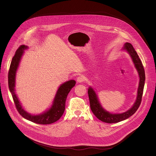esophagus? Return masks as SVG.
I'll list each match as a JSON object with an SVG mask.
<instances>
[{
    "instance_id": "34e87169",
    "label": "esophagus",
    "mask_w": 156,
    "mask_h": 156,
    "mask_svg": "<svg viewBox=\"0 0 156 156\" xmlns=\"http://www.w3.org/2000/svg\"><path fill=\"white\" fill-rule=\"evenodd\" d=\"M76 81L78 83H83L84 81V78L83 76H80L77 78L76 79Z\"/></svg>"
}]
</instances>
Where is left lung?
Instances as JSON below:
<instances>
[{
	"label": "left lung",
	"instance_id": "left-lung-1",
	"mask_svg": "<svg viewBox=\"0 0 156 156\" xmlns=\"http://www.w3.org/2000/svg\"><path fill=\"white\" fill-rule=\"evenodd\" d=\"M122 50L126 51L129 55L139 77L136 100L132 107L128 110L121 113H111L103 108L100 101H99L97 93L93 88L90 87L88 89L90 108L92 112L98 119L106 123H116L131 117L139 108L141 100H142L146 79L145 72L142 62H141L137 52L131 44L127 43V42L124 45Z\"/></svg>",
	"mask_w": 156,
	"mask_h": 156
}]
</instances>
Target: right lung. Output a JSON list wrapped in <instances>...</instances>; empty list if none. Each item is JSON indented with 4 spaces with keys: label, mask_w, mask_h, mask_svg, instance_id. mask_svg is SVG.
<instances>
[{
    "label": "right lung",
    "mask_w": 156,
    "mask_h": 156,
    "mask_svg": "<svg viewBox=\"0 0 156 156\" xmlns=\"http://www.w3.org/2000/svg\"><path fill=\"white\" fill-rule=\"evenodd\" d=\"M28 48V46L21 45L17 50L15 55L12 58L8 75L9 90L12 94L16 108L22 117L37 124H50L57 121L63 115L65 109V102L67 96L71 90L75 87L76 81L74 80H71L60 84L56 91L51 106L45 111L38 115H33L28 112L23 108L16 93L15 88L17 71L25 50H27Z\"/></svg>",
    "instance_id": "obj_1"
}]
</instances>
